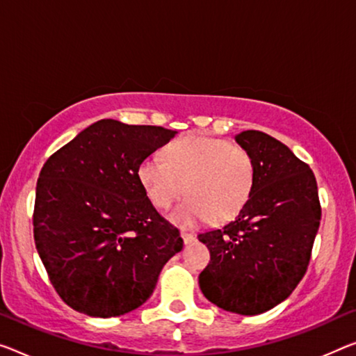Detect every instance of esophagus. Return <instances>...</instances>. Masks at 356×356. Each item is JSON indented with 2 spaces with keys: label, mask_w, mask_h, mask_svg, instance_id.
Segmentation results:
<instances>
[{
  "label": "esophagus",
  "mask_w": 356,
  "mask_h": 356,
  "mask_svg": "<svg viewBox=\"0 0 356 356\" xmlns=\"http://www.w3.org/2000/svg\"><path fill=\"white\" fill-rule=\"evenodd\" d=\"M181 238L186 245H191L195 242V235L194 234H188V232H181Z\"/></svg>",
  "instance_id": "34e87169"
}]
</instances>
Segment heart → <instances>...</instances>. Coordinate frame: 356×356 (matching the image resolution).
<instances>
[{
	"mask_svg": "<svg viewBox=\"0 0 356 356\" xmlns=\"http://www.w3.org/2000/svg\"><path fill=\"white\" fill-rule=\"evenodd\" d=\"M138 181L157 209H168L184 193L170 220L181 227L205 221L226 222L248 204L254 186L253 161L243 147L227 140L188 135L163 149V161L140 162Z\"/></svg>",
	"mask_w": 356,
	"mask_h": 356,
	"instance_id": "1",
	"label": "heart"
}]
</instances>
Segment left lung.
<instances>
[{"label":"left lung","instance_id":"obj_1","mask_svg":"<svg viewBox=\"0 0 356 356\" xmlns=\"http://www.w3.org/2000/svg\"><path fill=\"white\" fill-rule=\"evenodd\" d=\"M235 141L248 152L254 186L235 220L197 238L210 250L199 285L211 304L259 315L283 302L307 270L321 209L314 172L282 141L245 130Z\"/></svg>","mask_w":356,"mask_h":356}]
</instances>
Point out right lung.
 <instances>
[{
	"mask_svg": "<svg viewBox=\"0 0 356 356\" xmlns=\"http://www.w3.org/2000/svg\"><path fill=\"white\" fill-rule=\"evenodd\" d=\"M177 135L102 119L49 157L36 184L33 232L51 283L71 309L121 316L143 305L179 231L138 181L140 162Z\"/></svg>",
	"mask_w": 356,
	"mask_h": 356,
	"instance_id": "1",
	"label": "right lung"
}]
</instances>
